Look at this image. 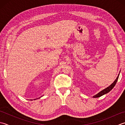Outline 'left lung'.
Returning <instances> with one entry per match:
<instances>
[{
  "instance_id": "1",
  "label": "left lung",
  "mask_w": 125,
  "mask_h": 125,
  "mask_svg": "<svg viewBox=\"0 0 125 125\" xmlns=\"http://www.w3.org/2000/svg\"><path fill=\"white\" fill-rule=\"evenodd\" d=\"M119 74H119L118 77H116V79H115V80L114 81L113 83H112L111 85H110L109 87L106 88H105L104 90H102V91L100 92L99 93H97V94H96L95 95H94V96H93V97H94V98H97V97H99L100 96H102V95H104V94L108 93H109L110 91H111V90L114 87V86L115 85V84L116 83L117 81H118V80L119 79Z\"/></svg>"
}]
</instances>
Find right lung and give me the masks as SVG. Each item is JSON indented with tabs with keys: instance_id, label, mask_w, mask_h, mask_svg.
I'll return each mask as SVG.
<instances>
[{
	"instance_id": "add662e5",
	"label": "right lung",
	"mask_w": 125,
	"mask_h": 125,
	"mask_svg": "<svg viewBox=\"0 0 125 125\" xmlns=\"http://www.w3.org/2000/svg\"><path fill=\"white\" fill-rule=\"evenodd\" d=\"M34 100H36V99H34Z\"/></svg>"
}]
</instances>
